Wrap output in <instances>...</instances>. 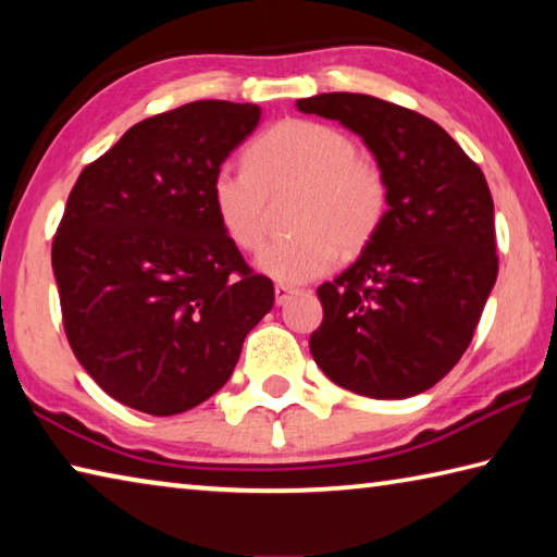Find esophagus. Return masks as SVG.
<instances>
[{"instance_id": "obj_1", "label": "esophagus", "mask_w": 557, "mask_h": 557, "mask_svg": "<svg viewBox=\"0 0 557 557\" xmlns=\"http://www.w3.org/2000/svg\"><path fill=\"white\" fill-rule=\"evenodd\" d=\"M292 295H297V289H295V287H287V285H275V301H277V307L287 305V301L292 299Z\"/></svg>"}]
</instances>
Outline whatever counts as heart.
Wrapping results in <instances>:
<instances>
[{
	"label": "heart",
	"instance_id": "b5f03b06",
	"mask_svg": "<svg viewBox=\"0 0 557 557\" xmlns=\"http://www.w3.org/2000/svg\"><path fill=\"white\" fill-rule=\"evenodd\" d=\"M245 166H221L211 178V209L238 250L258 248L265 235L268 196L299 188L289 223L297 233L268 243L256 256L260 275L295 287L326 275L344 252L373 240L388 211L381 169L358 157L356 143L338 127L285 120L245 152Z\"/></svg>",
	"mask_w": 557,
	"mask_h": 557
}]
</instances>
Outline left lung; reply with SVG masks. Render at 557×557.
I'll use <instances>...</instances> for the list:
<instances>
[{
    "mask_svg": "<svg viewBox=\"0 0 557 557\" xmlns=\"http://www.w3.org/2000/svg\"><path fill=\"white\" fill-rule=\"evenodd\" d=\"M297 110L363 139L388 184L373 240L317 289L319 369L369 398H410L455 369L498 272L486 178L437 122L361 92H322Z\"/></svg>",
    "mask_w": 557,
    "mask_h": 557,
    "instance_id": "8db88e82",
    "label": "left lung"
}]
</instances>
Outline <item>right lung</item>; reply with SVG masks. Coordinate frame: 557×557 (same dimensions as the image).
Here are the masks:
<instances>
[{
  "label": "right lung",
  "instance_id": "obj_1",
  "mask_svg": "<svg viewBox=\"0 0 557 557\" xmlns=\"http://www.w3.org/2000/svg\"><path fill=\"white\" fill-rule=\"evenodd\" d=\"M252 102L196 100L137 122L83 169L53 238L63 326L102 391L186 412L233 375L275 287L211 209V178L258 127Z\"/></svg>",
  "mask_w": 557,
  "mask_h": 557
}]
</instances>
